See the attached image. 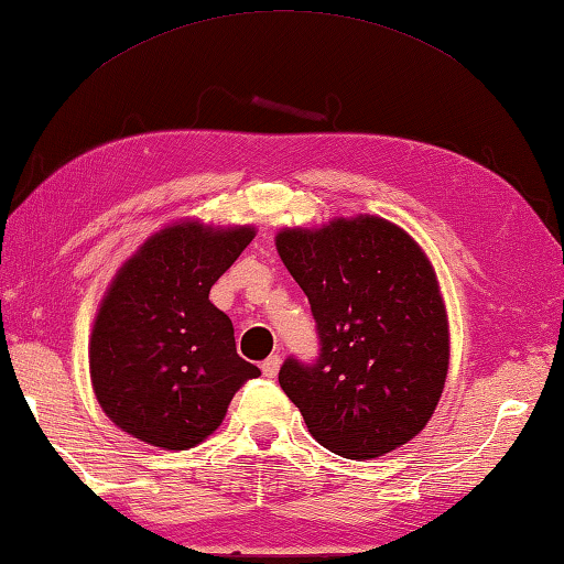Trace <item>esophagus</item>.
<instances>
[{
  "label": "esophagus",
  "instance_id": "34e87169",
  "mask_svg": "<svg viewBox=\"0 0 564 564\" xmlns=\"http://www.w3.org/2000/svg\"><path fill=\"white\" fill-rule=\"evenodd\" d=\"M280 367H282V359L276 357V354H272L270 359L262 361V373H264L267 379H274L276 373H280Z\"/></svg>",
  "mask_w": 564,
  "mask_h": 564
}]
</instances>
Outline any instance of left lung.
I'll list each match as a JSON object with an SVG mask.
<instances>
[{
	"label": "left lung",
	"instance_id": "1",
	"mask_svg": "<svg viewBox=\"0 0 564 564\" xmlns=\"http://www.w3.org/2000/svg\"><path fill=\"white\" fill-rule=\"evenodd\" d=\"M274 245L317 319V364L288 359L280 369L312 436L351 460L419 436L451 359L446 302L421 245L377 215L284 227Z\"/></svg>",
	"mask_w": 564,
	"mask_h": 564
}]
</instances>
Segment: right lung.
Segmentation results:
<instances>
[{
  "instance_id": "1",
  "label": "right lung",
  "mask_w": 564,
  "mask_h": 564,
  "mask_svg": "<svg viewBox=\"0 0 564 564\" xmlns=\"http://www.w3.org/2000/svg\"><path fill=\"white\" fill-rule=\"evenodd\" d=\"M252 225L193 217L153 232L98 304L88 371L118 429L163 451H187L220 426L235 391L260 377L237 357L235 329L210 288L252 242Z\"/></svg>"
}]
</instances>
